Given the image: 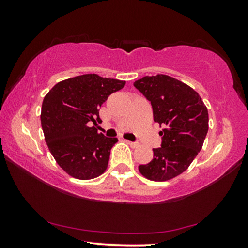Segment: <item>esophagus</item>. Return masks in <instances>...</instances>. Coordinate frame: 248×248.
Returning a JSON list of instances; mask_svg holds the SVG:
<instances>
[{"mask_svg": "<svg viewBox=\"0 0 248 248\" xmlns=\"http://www.w3.org/2000/svg\"><path fill=\"white\" fill-rule=\"evenodd\" d=\"M125 142H127V143H128L130 146H131V148H137V146L139 145V144L137 143V142H131V141H128V140L125 141Z\"/></svg>", "mask_w": 248, "mask_h": 248, "instance_id": "1", "label": "esophagus"}]
</instances>
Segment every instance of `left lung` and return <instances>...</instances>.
Returning a JSON list of instances; mask_svg holds the SVG:
<instances>
[{
    "label": "left lung",
    "instance_id": "1",
    "mask_svg": "<svg viewBox=\"0 0 248 248\" xmlns=\"http://www.w3.org/2000/svg\"><path fill=\"white\" fill-rule=\"evenodd\" d=\"M134 87L151 102L155 123L164 127L161 148L140 173L154 182H166L186 170L202 148L209 129L208 109L196 91L169 75L144 77Z\"/></svg>",
    "mask_w": 248,
    "mask_h": 248
}]
</instances>
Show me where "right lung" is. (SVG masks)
Instances as JSON below:
<instances>
[{"label":"right lung","mask_w":248,"mask_h":248,"mask_svg":"<svg viewBox=\"0 0 248 248\" xmlns=\"http://www.w3.org/2000/svg\"><path fill=\"white\" fill-rule=\"evenodd\" d=\"M125 81L83 74L56 84L45 96L41 127L49 151L59 166L74 178L98 177L108 166L118 139L98 133L99 107Z\"/></svg>","instance_id":"obj_1"}]
</instances>
